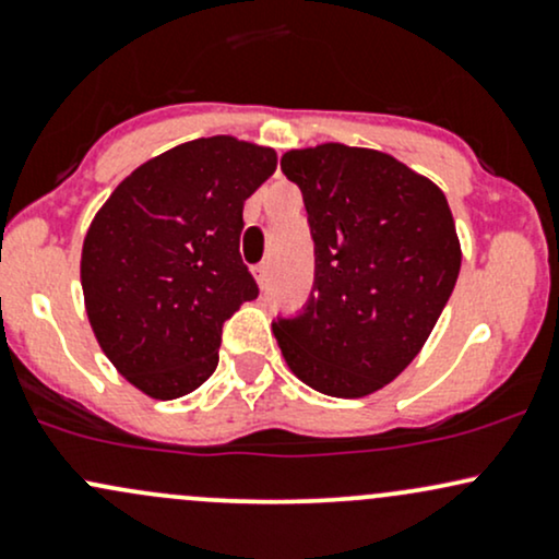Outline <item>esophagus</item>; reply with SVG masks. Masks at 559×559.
<instances>
[{"label": "esophagus", "mask_w": 559, "mask_h": 559, "mask_svg": "<svg viewBox=\"0 0 559 559\" xmlns=\"http://www.w3.org/2000/svg\"><path fill=\"white\" fill-rule=\"evenodd\" d=\"M252 275H254V281H258V286L265 288V284H267V262H260V265H254Z\"/></svg>", "instance_id": "esophagus-1"}]
</instances>
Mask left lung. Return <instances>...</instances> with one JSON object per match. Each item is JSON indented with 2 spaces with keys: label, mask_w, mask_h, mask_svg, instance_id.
<instances>
[{
  "label": "left lung",
  "mask_w": 559,
  "mask_h": 559,
  "mask_svg": "<svg viewBox=\"0 0 559 559\" xmlns=\"http://www.w3.org/2000/svg\"><path fill=\"white\" fill-rule=\"evenodd\" d=\"M281 170L305 197L316 294L273 323L294 376L357 400L418 357L457 284L463 249L444 191L386 152L325 141L288 150Z\"/></svg>",
  "instance_id": "1"
}]
</instances>
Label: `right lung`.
Here are the masks:
<instances>
[{
    "label": "right lung",
    "mask_w": 559,
    "mask_h": 559,
    "mask_svg": "<svg viewBox=\"0 0 559 559\" xmlns=\"http://www.w3.org/2000/svg\"><path fill=\"white\" fill-rule=\"evenodd\" d=\"M275 165V150L254 141L194 139L139 165L96 210L83 305L107 360L141 394L178 400L213 376L223 323L258 297L241 215Z\"/></svg>",
    "instance_id": "1"
}]
</instances>
